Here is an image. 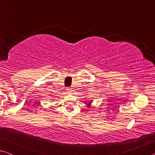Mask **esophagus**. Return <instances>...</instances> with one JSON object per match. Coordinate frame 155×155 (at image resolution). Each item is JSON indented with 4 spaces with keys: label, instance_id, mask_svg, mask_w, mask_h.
Returning a JSON list of instances; mask_svg holds the SVG:
<instances>
[{
    "label": "esophagus",
    "instance_id": "obj_1",
    "mask_svg": "<svg viewBox=\"0 0 155 155\" xmlns=\"http://www.w3.org/2000/svg\"><path fill=\"white\" fill-rule=\"evenodd\" d=\"M67 90H68V91H69V92H70V91H72V88L68 87V88H67Z\"/></svg>",
    "mask_w": 155,
    "mask_h": 155
}]
</instances>
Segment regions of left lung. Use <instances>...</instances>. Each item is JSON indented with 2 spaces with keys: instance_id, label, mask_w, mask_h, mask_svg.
I'll return each instance as SVG.
<instances>
[{
  "instance_id": "8db88e82",
  "label": "left lung",
  "mask_w": 155,
  "mask_h": 155,
  "mask_svg": "<svg viewBox=\"0 0 155 155\" xmlns=\"http://www.w3.org/2000/svg\"><path fill=\"white\" fill-rule=\"evenodd\" d=\"M90 104H91V103L87 104V107H90Z\"/></svg>"
}]
</instances>
